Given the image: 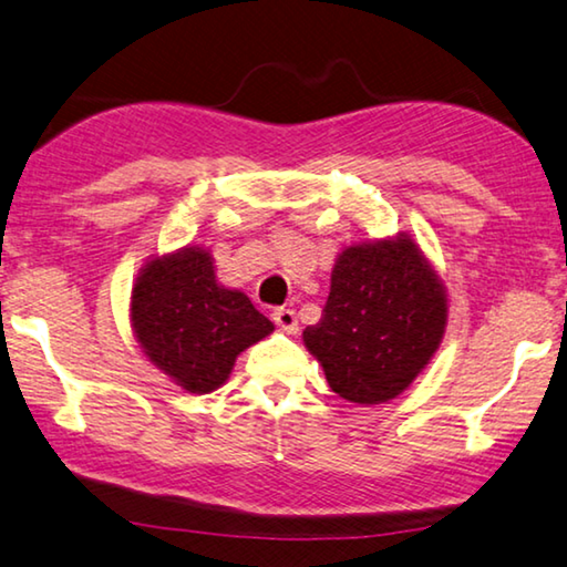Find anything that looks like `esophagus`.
<instances>
[{
  "mask_svg": "<svg viewBox=\"0 0 567 567\" xmlns=\"http://www.w3.org/2000/svg\"><path fill=\"white\" fill-rule=\"evenodd\" d=\"M271 319L276 321V327H281L284 331H289V333L299 331V319H296L293 309H274Z\"/></svg>",
  "mask_w": 567,
  "mask_h": 567,
  "instance_id": "34e87169",
  "label": "esophagus"
}]
</instances>
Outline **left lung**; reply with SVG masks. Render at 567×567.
<instances>
[{
	"label": "left lung",
	"mask_w": 567,
	"mask_h": 567,
	"mask_svg": "<svg viewBox=\"0 0 567 567\" xmlns=\"http://www.w3.org/2000/svg\"><path fill=\"white\" fill-rule=\"evenodd\" d=\"M447 327V293L410 236L341 250L321 321L303 344L347 402L382 404L430 364Z\"/></svg>",
	"instance_id": "1"
}]
</instances>
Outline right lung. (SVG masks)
<instances>
[{
	"label": "right lung",
	"instance_id": "add662e5",
	"mask_svg": "<svg viewBox=\"0 0 567 567\" xmlns=\"http://www.w3.org/2000/svg\"><path fill=\"white\" fill-rule=\"evenodd\" d=\"M130 321L147 359L190 394L218 389L240 351L274 331L246 293L218 286L210 254L193 246L145 264Z\"/></svg>",
	"mask_w": 567,
	"mask_h": 567
}]
</instances>
